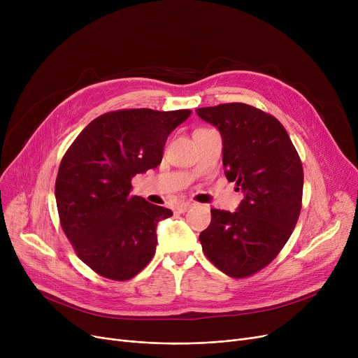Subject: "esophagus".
<instances>
[{
  "mask_svg": "<svg viewBox=\"0 0 358 358\" xmlns=\"http://www.w3.org/2000/svg\"><path fill=\"white\" fill-rule=\"evenodd\" d=\"M193 204H194V203H192V201H182V203H180V204L177 206V210H178L180 213H184V212L189 210L190 208H193Z\"/></svg>",
  "mask_w": 358,
  "mask_h": 358,
  "instance_id": "esophagus-1",
  "label": "esophagus"
}]
</instances>
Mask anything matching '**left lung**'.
<instances>
[{
  "instance_id": "left-lung-1",
  "label": "left lung",
  "mask_w": 358,
  "mask_h": 358,
  "mask_svg": "<svg viewBox=\"0 0 358 358\" xmlns=\"http://www.w3.org/2000/svg\"><path fill=\"white\" fill-rule=\"evenodd\" d=\"M222 136L224 176L243 193L236 212L212 209L201 248L235 278L268 266L289 241L302 209L303 168L275 117L243 103L196 110Z\"/></svg>"
}]
</instances>
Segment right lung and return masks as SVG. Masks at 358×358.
Listing matches in <instances>:
<instances>
[{
  "label": "right lung",
  "mask_w": 358,
  "mask_h": 358,
  "mask_svg": "<svg viewBox=\"0 0 358 358\" xmlns=\"http://www.w3.org/2000/svg\"><path fill=\"white\" fill-rule=\"evenodd\" d=\"M192 110L134 108L94 119L64 155L55 184L61 227L103 277L129 280L152 259L158 222L173 212L130 196L131 178L157 168L166 138Z\"/></svg>",
  "instance_id": "add662e5"
}]
</instances>
